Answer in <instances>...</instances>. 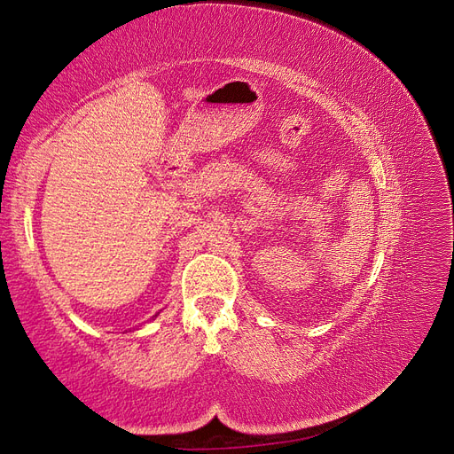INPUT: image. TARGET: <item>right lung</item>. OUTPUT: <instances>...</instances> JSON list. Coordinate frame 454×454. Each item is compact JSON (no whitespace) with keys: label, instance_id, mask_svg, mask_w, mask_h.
<instances>
[{"label":"right lung","instance_id":"obj_1","mask_svg":"<svg viewBox=\"0 0 454 454\" xmlns=\"http://www.w3.org/2000/svg\"><path fill=\"white\" fill-rule=\"evenodd\" d=\"M157 316H159V312H157V314H155V316H153V318H157Z\"/></svg>","mask_w":454,"mask_h":454}]
</instances>
